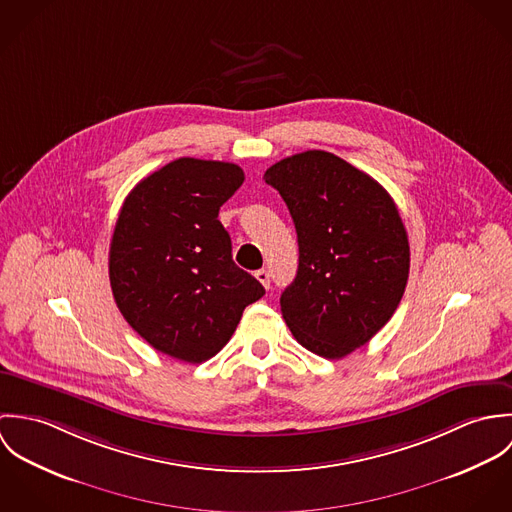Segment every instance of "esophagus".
I'll use <instances>...</instances> for the list:
<instances>
[{
  "instance_id": "esophagus-1",
  "label": "esophagus",
  "mask_w": 512,
  "mask_h": 512,
  "mask_svg": "<svg viewBox=\"0 0 512 512\" xmlns=\"http://www.w3.org/2000/svg\"><path fill=\"white\" fill-rule=\"evenodd\" d=\"M256 280H258L266 290H270V274H268V270H258V272H256Z\"/></svg>"
}]
</instances>
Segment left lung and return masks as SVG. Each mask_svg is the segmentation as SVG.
<instances>
[{
	"mask_svg": "<svg viewBox=\"0 0 512 512\" xmlns=\"http://www.w3.org/2000/svg\"><path fill=\"white\" fill-rule=\"evenodd\" d=\"M264 179L290 209L297 276L280 297L293 337L325 359L366 345L394 315L410 246L386 189L345 159L309 149L274 163Z\"/></svg>",
	"mask_w": 512,
	"mask_h": 512,
	"instance_id": "1",
	"label": "left lung"
}]
</instances>
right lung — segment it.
I'll return each mask as SVG.
<instances>
[{
    "mask_svg": "<svg viewBox=\"0 0 512 512\" xmlns=\"http://www.w3.org/2000/svg\"><path fill=\"white\" fill-rule=\"evenodd\" d=\"M244 183L228 161L175 159L126 197L110 242V286L130 327L173 359L203 363L228 343L264 286L232 260L220 207Z\"/></svg>",
    "mask_w": 512,
    "mask_h": 512,
    "instance_id": "obj_1",
    "label": "right lung"
}]
</instances>
